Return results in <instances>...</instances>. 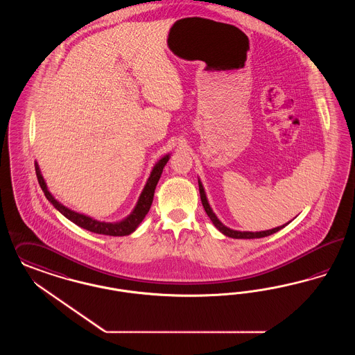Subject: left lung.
<instances>
[{
	"label": "left lung",
	"instance_id": "left-lung-1",
	"mask_svg": "<svg viewBox=\"0 0 355 355\" xmlns=\"http://www.w3.org/2000/svg\"><path fill=\"white\" fill-rule=\"evenodd\" d=\"M199 184V194H200V200H202V205H203V209L206 214L209 215V218L211 219V222L214 223V226L218 228L222 234H225L228 238H234V239H256V238H264V236H270L272 234L277 232L279 230L285 227L286 225H283L280 227L272 228V230H267V231H259V232H250V231H236V230H231V228L226 227L218 218L216 215L213 213L207 198H206V193H205V189L202 186V182L198 180Z\"/></svg>",
	"mask_w": 355,
	"mask_h": 355
}]
</instances>
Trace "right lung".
<instances>
[{
    "label": "right lung",
    "mask_w": 355,
    "mask_h": 355,
    "mask_svg": "<svg viewBox=\"0 0 355 355\" xmlns=\"http://www.w3.org/2000/svg\"><path fill=\"white\" fill-rule=\"evenodd\" d=\"M169 157H171L169 155L162 157L155 165V168H153V171H152L148 181H146V184H145V187L142 190L141 196H140V198L137 200V205L133 209V211L129 214L125 219H123L120 222H114V223L100 222V220H96V219H92L91 216H87L85 214L76 213L73 210H70L69 207L63 206L49 191L47 184H46L44 180H43L42 174H41L40 166H38L37 162H35V173H37L38 182H40V186H41L46 198L53 203V206L57 209L59 213L64 215L67 219H70L75 225H78L79 227L85 228V230H88L91 232H95V234L110 235V236H125V235L132 234L136 228L139 227V225L141 223L142 219L145 218V215L149 211V209L152 206V202H153V196H155V190H156L158 180H159L161 174H162L164 166L169 161Z\"/></svg>",
    "instance_id": "1"
}]
</instances>
